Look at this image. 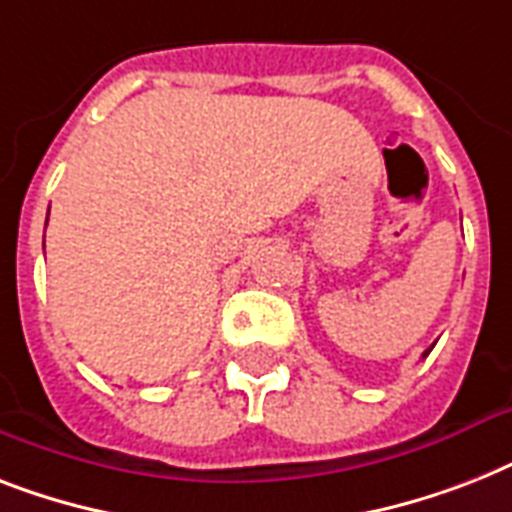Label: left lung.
<instances>
[{
	"instance_id": "1",
	"label": "left lung",
	"mask_w": 512,
	"mask_h": 512,
	"mask_svg": "<svg viewBox=\"0 0 512 512\" xmlns=\"http://www.w3.org/2000/svg\"><path fill=\"white\" fill-rule=\"evenodd\" d=\"M431 350H434V347H429V350H426V352H423V357H426V355H429V352H431Z\"/></svg>"
}]
</instances>
